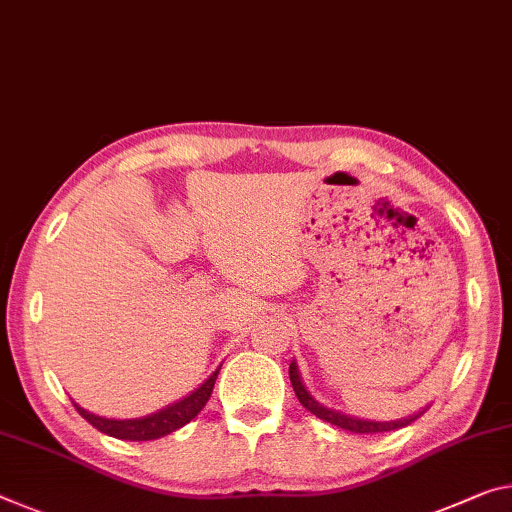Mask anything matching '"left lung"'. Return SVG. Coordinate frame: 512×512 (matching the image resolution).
<instances>
[{
    "instance_id": "obj_1",
    "label": "left lung",
    "mask_w": 512,
    "mask_h": 512,
    "mask_svg": "<svg viewBox=\"0 0 512 512\" xmlns=\"http://www.w3.org/2000/svg\"><path fill=\"white\" fill-rule=\"evenodd\" d=\"M289 380H291V387H294V392L298 396L300 405L307 412H312L314 417H319L323 421H328V424L337 426V428H344V431H351V433H358V435H376V433H387V431H396V428H403L415 421L417 417H421V412L415 417H408V419H401V421H367V419H355V417H348L342 415V412H335V410H328L323 408V405L316 403L310 392H307L305 385L300 383V376H298V367L296 362L289 364Z\"/></svg>"
}]
</instances>
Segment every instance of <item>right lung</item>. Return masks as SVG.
<instances>
[{
    "label": "right lung",
    "mask_w": 512,
    "mask_h": 512,
    "mask_svg": "<svg viewBox=\"0 0 512 512\" xmlns=\"http://www.w3.org/2000/svg\"><path fill=\"white\" fill-rule=\"evenodd\" d=\"M218 369L209 376L205 385H200L196 392H191L186 399L177 401L168 408L154 412V415H148L143 419H104L91 415L84 408H79L75 403V408L81 417H84L88 424L97 428L100 433H107L111 437H118V440H129V442H148V440H157V437L170 435L177 428H182L184 424H189L193 417H198V412L205 408V403L209 401V396L214 392V383H216Z\"/></svg>",
    "instance_id": "1"
}]
</instances>
